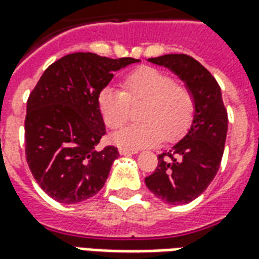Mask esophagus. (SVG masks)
<instances>
[{
  "label": "esophagus",
  "mask_w": 259,
  "mask_h": 259,
  "mask_svg": "<svg viewBox=\"0 0 259 259\" xmlns=\"http://www.w3.org/2000/svg\"><path fill=\"white\" fill-rule=\"evenodd\" d=\"M119 152L122 155H132V154H137V150H127V148H119Z\"/></svg>",
  "instance_id": "esophagus-1"
}]
</instances>
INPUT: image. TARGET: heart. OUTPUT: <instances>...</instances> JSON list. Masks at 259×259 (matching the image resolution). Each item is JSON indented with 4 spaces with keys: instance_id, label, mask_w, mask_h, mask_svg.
<instances>
[{
    "instance_id": "b5f03b06",
    "label": "heart",
    "mask_w": 259,
    "mask_h": 259,
    "mask_svg": "<svg viewBox=\"0 0 259 259\" xmlns=\"http://www.w3.org/2000/svg\"><path fill=\"white\" fill-rule=\"evenodd\" d=\"M122 90L107 87L98 96V108L104 122L118 129L130 118V104H143L139 119L113 133L116 146L139 150L183 135L194 118V97L185 84H178L169 74L143 66L122 80Z\"/></svg>"
}]
</instances>
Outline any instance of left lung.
<instances>
[{"mask_svg":"<svg viewBox=\"0 0 259 259\" xmlns=\"http://www.w3.org/2000/svg\"><path fill=\"white\" fill-rule=\"evenodd\" d=\"M150 62L172 70L194 97V118L187 135L158 155V166L146 186L166 204H189L217 176L228 133V112L215 77L186 54H168Z\"/></svg>","mask_w":259,"mask_h":259,"instance_id":"obj_1","label":"left lung"}]
</instances>
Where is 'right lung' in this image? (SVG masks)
<instances>
[{
	"label": "right lung",
	"instance_id": "add662e5",
	"mask_svg": "<svg viewBox=\"0 0 259 259\" xmlns=\"http://www.w3.org/2000/svg\"><path fill=\"white\" fill-rule=\"evenodd\" d=\"M140 59H111L93 53L65 55L50 65L29 96L26 159L51 198L77 204L101 190L118 148L96 146L105 135L98 96L113 72Z\"/></svg>",
	"mask_w": 259,
	"mask_h": 259
}]
</instances>
